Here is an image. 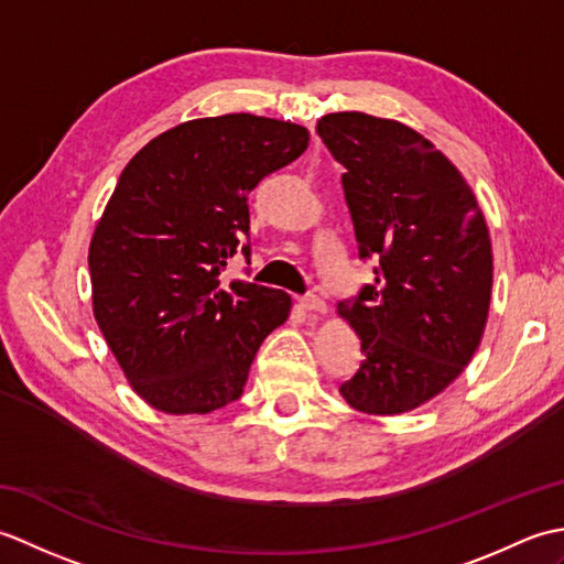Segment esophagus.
Here are the masks:
<instances>
[{
	"instance_id": "obj_1",
	"label": "esophagus",
	"mask_w": 564,
	"mask_h": 564,
	"mask_svg": "<svg viewBox=\"0 0 564 564\" xmlns=\"http://www.w3.org/2000/svg\"><path fill=\"white\" fill-rule=\"evenodd\" d=\"M297 303H301L303 310H310V313H325V310H327L325 301H322V297L315 295V293L301 295V297H297Z\"/></svg>"
}]
</instances>
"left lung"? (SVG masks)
I'll return each mask as SVG.
<instances>
[{
    "instance_id": "obj_1",
    "label": "left lung",
    "mask_w": 564,
    "mask_h": 564,
    "mask_svg": "<svg viewBox=\"0 0 564 564\" xmlns=\"http://www.w3.org/2000/svg\"><path fill=\"white\" fill-rule=\"evenodd\" d=\"M317 135L344 166L358 259L376 281L339 303L364 361L339 386L366 414H402L463 373L492 295V245L473 188L416 130L358 111L322 116Z\"/></svg>"
}]
</instances>
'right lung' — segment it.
<instances>
[{"mask_svg": "<svg viewBox=\"0 0 564 564\" xmlns=\"http://www.w3.org/2000/svg\"><path fill=\"white\" fill-rule=\"evenodd\" d=\"M307 140L275 118H198L148 142L118 178L89 247L94 317L154 410L239 400L261 341L289 317V293L223 271L237 251L251 257L249 191Z\"/></svg>", "mask_w": 564, "mask_h": 564, "instance_id": "right-lung-1", "label": "right lung"}]
</instances>
